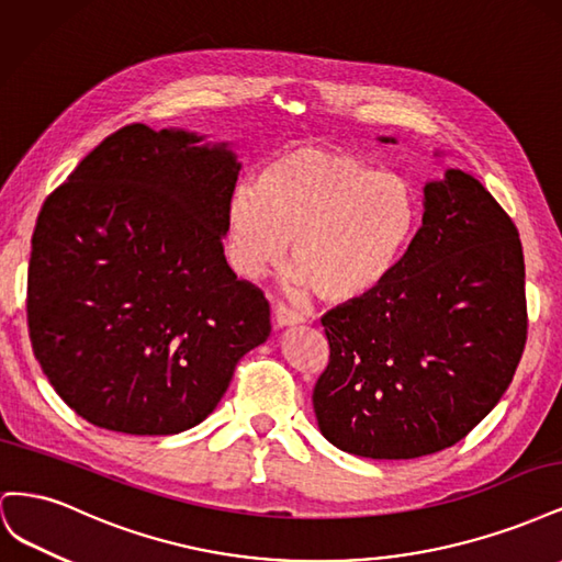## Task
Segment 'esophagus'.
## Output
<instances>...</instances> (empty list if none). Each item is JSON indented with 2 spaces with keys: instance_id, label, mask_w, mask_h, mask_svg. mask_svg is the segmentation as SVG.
Listing matches in <instances>:
<instances>
[{
  "instance_id": "34e87169",
  "label": "esophagus",
  "mask_w": 562,
  "mask_h": 562,
  "mask_svg": "<svg viewBox=\"0 0 562 562\" xmlns=\"http://www.w3.org/2000/svg\"><path fill=\"white\" fill-rule=\"evenodd\" d=\"M302 321H304L302 314H297V312H293V310H288L285 304H277V310H274V328L300 326Z\"/></svg>"
}]
</instances>
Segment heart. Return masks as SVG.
<instances>
[{
	"label": "heart",
	"instance_id": "1",
	"mask_svg": "<svg viewBox=\"0 0 562 562\" xmlns=\"http://www.w3.org/2000/svg\"><path fill=\"white\" fill-rule=\"evenodd\" d=\"M419 201L396 173H375L345 151L300 145L269 159L227 206L229 258L241 277L283 262L326 302L361 300L391 277L413 239Z\"/></svg>",
	"mask_w": 562,
	"mask_h": 562
}]
</instances>
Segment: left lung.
Listing matches in <instances>:
<instances>
[{"mask_svg": "<svg viewBox=\"0 0 562 562\" xmlns=\"http://www.w3.org/2000/svg\"><path fill=\"white\" fill-rule=\"evenodd\" d=\"M422 192V227L391 277L321 318L330 363L314 413L349 454L415 459L454 446L499 403L522 356L525 262L512 217L462 168Z\"/></svg>", "mask_w": 562, "mask_h": 562, "instance_id": "obj_1", "label": "left lung"}]
</instances>
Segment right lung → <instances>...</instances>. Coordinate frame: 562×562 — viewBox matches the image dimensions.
<instances>
[{
  "instance_id": "obj_1",
  "label": "right lung",
  "mask_w": 562,
  "mask_h": 562,
  "mask_svg": "<svg viewBox=\"0 0 562 562\" xmlns=\"http://www.w3.org/2000/svg\"><path fill=\"white\" fill-rule=\"evenodd\" d=\"M239 171L227 140L131 124L44 201L27 326L79 417L131 436L192 429L269 337L267 300L223 252Z\"/></svg>"
}]
</instances>
